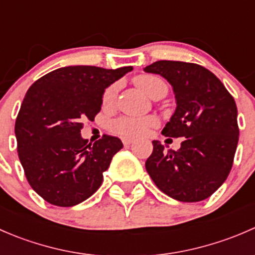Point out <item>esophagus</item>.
Segmentation results:
<instances>
[{"label":"esophagus","mask_w":255,"mask_h":255,"mask_svg":"<svg viewBox=\"0 0 255 255\" xmlns=\"http://www.w3.org/2000/svg\"><path fill=\"white\" fill-rule=\"evenodd\" d=\"M122 142L125 145H129V144L134 142V139H133V138H122Z\"/></svg>","instance_id":"esophagus-1"}]
</instances>
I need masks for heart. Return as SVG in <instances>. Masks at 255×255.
<instances>
[{"label": "heart", "mask_w": 255, "mask_h": 255, "mask_svg": "<svg viewBox=\"0 0 255 255\" xmlns=\"http://www.w3.org/2000/svg\"><path fill=\"white\" fill-rule=\"evenodd\" d=\"M138 86L148 95L149 97L154 92V90L160 84H164L160 79L155 76H140L135 80ZM118 91V84H113L107 87L104 94V104L110 106L115 102L116 95ZM158 125V120L154 116H145V117H132V116H123L117 118L111 123V128L115 133L123 135V137H140L144 135L149 130V128Z\"/></svg>", "instance_id": "b5f03b06"}]
</instances>
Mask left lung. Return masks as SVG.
<instances>
[{
	"label": "left lung",
	"mask_w": 255,
	"mask_h": 255,
	"mask_svg": "<svg viewBox=\"0 0 255 255\" xmlns=\"http://www.w3.org/2000/svg\"><path fill=\"white\" fill-rule=\"evenodd\" d=\"M173 86L176 109L161 133L184 137L177 150L153 140L145 169L154 184L181 202L210 197L227 179L238 144L237 106L220 79L197 64L159 60L144 68Z\"/></svg>",
	"instance_id": "left-lung-1"
}]
</instances>
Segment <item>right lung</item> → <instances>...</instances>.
I'll return each instance as SVG.
<instances>
[{
    "mask_svg": "<svg viewBox=\"0 0 255 255\" xmlns=\"http://www.w3.org/2000/svg\"><path fill=\"white\" fill-rule=\"evenodd\" d=\"M132 66H65L34 82L18 112L14 133L25 177L45 201L71 207L97 191L120 138L105 134L94 144L81 137L86 120L94 121L110 85Z\"/></svg>",
    "mask_w": 255,
    "mask_h": 255,
    "instance_id": "add662e5",
    "label": "right lung"
}]
</instances>
